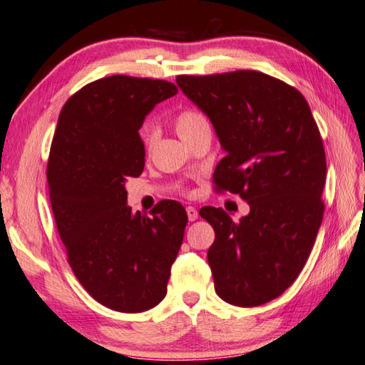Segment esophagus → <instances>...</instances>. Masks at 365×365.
I'll list each match as a JSON object with an SVG mask.
<instances>
[{"mask_svg": "<svg viewBox=\"0 0 365 365\" xmlns=\"http://www.w3.org/2000/svg\"><path fill=\"white\" fill-rule=\"evenodd\" d=\"M187 215H188V220L190 222H195L200 214H197L196 207H193V205H188V207H187Z\"/></svg>", "mask_w": 365, "mask_h": 365, "instance_id": "esophagus-1", "label": "esophagus"}]
</instances>
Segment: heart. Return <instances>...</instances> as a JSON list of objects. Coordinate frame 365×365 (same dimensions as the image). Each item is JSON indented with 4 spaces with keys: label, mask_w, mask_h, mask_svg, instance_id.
<instances>
[{
    "label": "heart",
    "mask_w": 365,
    "mask_h": 365,
    "mask_svg": "<svg viewBox=\"0 0 365 365\" xmlns=\"http://www.w3.org/2000/svg\"><path fill=\"white\" fill-rule=\"evenodd\" d=\"M174 124L178 135H180L185 142L191 140V138H193L200 130L209 129L207 118H205L201 111H197L195 108H185L182 111H178L174 119ZM143 140H145V147L148 148L151 145V140H153V132L145 130Z\"/></svg>",
    "instance_id": "obj_1"
}]
</instances>
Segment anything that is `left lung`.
Here are the masks:
<instances>
[{"mask_svg": "<svg viewBox=\"0 0 365 365\" xmlns=\"http://www.w3.org/2000/svg\"><path fill=\"white\" fill-rule=\"evenodd\" d=\"M177 84L227 151L215 190L250 207L240 222L222 209L200 210L215 231L207 252L215 292L236 307L268 303L300 274L321 227L327 165L319 128L300 91L262 71L180 75Z\"/></svg>", "mask_w": 365, "mask_h": 365, "instance_id": "obj_1", "label": "left lung"}]
</instances>
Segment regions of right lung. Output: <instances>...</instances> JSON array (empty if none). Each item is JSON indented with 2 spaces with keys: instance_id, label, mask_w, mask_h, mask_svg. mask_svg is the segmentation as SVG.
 <instances>
[{
  "instance_id": "1",
  "label": "right lung",
  "mask_w": 365,
  "mask_h": 365,
  "mask_svg": "<svg viewBox=\"0 0 365 365\" xmlns=\"http://www.w3.org/2000/svg\"><path fill=\"white\" fill-rule=\"evenodd\" d=\"M177 91L164 79H97L65 102L52 138L46 175L68 264L94 300L119 313H142L165 297L188 223L177 201L158 202L151 217L134 214L124 188L143 172L145 116Z\"/></svg>"
}]
</instances>
